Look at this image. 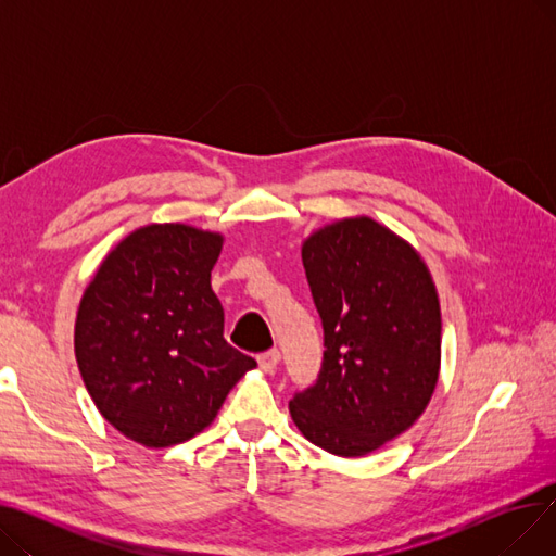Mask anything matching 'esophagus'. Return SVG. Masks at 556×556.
<instances>
[{"label":"esophagus","instance_id":"1","mask_svg":"<svg viewBox=\"0 0 556 556\" xmlns=\"http://www.w3.org/2000/svg\"><path fill=\"white\" fill-rule=\"evenodd\" d=\"M256 363L263 371H275L279 365V352L277 349H270V352H263L256 356Z\"/></svg>","mask_w":556,"mask_h":556}]
</instances>
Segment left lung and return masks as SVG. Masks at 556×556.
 Listing matches in <instances>:
<instances>
[{"mask_svg":"<svg viewBox=\"0 0 556 556\" xmlns=\"http://www.w3.org/2000/svg\"><path fill=\"white\" fill-rule=\"evenodd\" d=\"M302 261L327 349L290 417L311 444L363 457L426 410L440 376V300L413 245L367 216L313 231Z\"/></svg>","mask_w":556,"mask_h":556,"instance_id":"left-lung-1","label":"left lung"}]
</instances>
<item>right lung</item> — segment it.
Here are the masks:
<instances>
[{
  "label": "right lung",
  "instance_id": "add662e5",
  "mask_svg": "<svg viewBox=\"0 0 556 556\" xmlns=\"http://www.w3.org/2000/svg\"><path fill=\"white\" fill-rule=\"evenodd\" d=\"M220 248L216 231L146 225L85 288L74 329L83 383L105 421L137 444L191 440L256 367L223 338L225 313L212 290Z\"/></svg>",
  "mask_w": 556,
  "mask_h": 556
}]
</instances>
